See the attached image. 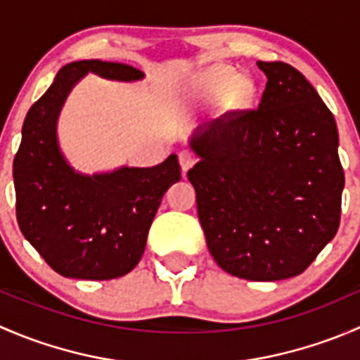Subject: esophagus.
Listing matches in <instances>:
<instances>
[{
  "label": "esophagus",
  "mask_w": 360,
  "mask_h": 360,
  "mask_svg": "<svg viewBox=\"0 0 360 360\" xmlns=\"http://www.w3.org/2000/svg\"><path fill=\"white\" fill-rule=\"evenodd\" d=\"M195 162H197V157H195L191 151L184 150L179 153V163H181V169H183V172H188V170L195 165Z\"/></svg>",
  "instance_id": "obj_1"
}]
</instances>
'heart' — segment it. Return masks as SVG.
<instances>
[{
	"label": "heart",
	"instance_id": "b5f03b06",
	"mask_svg": "<svg viewBox=\"0 0 360 360\" xmlns=\"http://www.w3.org/2000/svg\"><path fill=\"white\" fill-rule=\"evenodd\" d=\"M188 94L191 99L217 103L226 99L231 111H240L250 103L254 94L252 83L248 78H240L237 71L223 64L203 69L188 85Z\"/></svg>",
	"mask_w": 360,
	"mask_h": 360
}]
</instances>
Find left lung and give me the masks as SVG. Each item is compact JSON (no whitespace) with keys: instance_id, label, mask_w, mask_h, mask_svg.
<instances>
[{"instance_id":"8db88e82","label":"left lung","mask_w":360,"mask_h":360,"mask_svg":"<svg viewBox=\"0 0 360 360\" xmlns=\"http://www.w3.org/2000/svg\"><path fill=\"white\" fill-rule=\"evenodd\" d=\"M257 68L268 78L257 110L197 127L188 179L214 261L271 282L300 275L335 238L345 174L317 90L285 63Z\"/></svg>"}]
</instances>
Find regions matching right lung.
<instances>
[{
	"label": "right lung",
	"mask_w": 360,
	"mask_h": 360,
	"mask_svg": "<svg viewBox=\"0 0 360 360\" xmlns=\"http://www.w3.org/2000/svg\"><path fill=\"white\" fill-rule=\"evenodd\" d=\"M89 72L139 82L141 69L104 60L66 64L27 111L13 160L17 221L25 240L63 277L110 281L136 268L165 191L181 181L177 155L155 167L122 165L83 174L60 150L57 123L71 90Z\"/></svg>",
	"instance_id": "obj_1"
}]
</instances>
